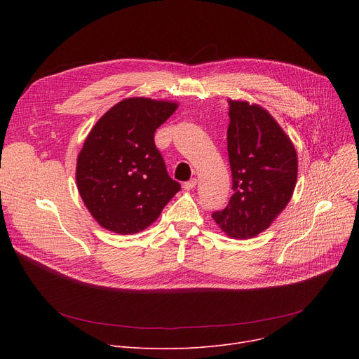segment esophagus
Masks as SVG:
<instances>
[{"label":"esophagus","mask_w":359,"mask_h":359,"mask_svg":"<svg viewBox=\"0 0 359 359\" xmlns=\"http://www.w3.org/2000/svg\"><path fill=\"white\" fill-rule=\"evenodd\" d=\"M195 186H196V179H191V180H187V182L183 183V189L184 191H192Z\"/></svg>","instance_id":"esophagus-1"}]
</instances>
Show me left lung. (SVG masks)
Masks as SVG:
<instances>
[{
  "instance_id": "obj_1",
  "label": "left lung",
  "mask_w": 359,
  "mask_h": 359,
  "mask_svg": "<svg viewBox=\"0 0 359 359\" xmlns=\"http://www.w3.org/2000/svg\"><path fill=\"white\" fill-rule=\"evenodd\" d=\"M229 115L233 196L212 218L224 233L244 240L265 231L284 211L297 183L298 161L291 140L265 109L230 100Z\"/></svg>"
}]
</instances>
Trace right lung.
Instances as JSON below:
<instances>
[{
	"label": "right lung",
	"instance_id": "obj_1",
	"mask_svg": "<svg viewBox=\"0 0 359 359\" xmlns=\"http://www.w3.org/2000/svg\"><path fill=\"white\" fill-rule=\"evenodd\" d=\"M176 107L170 102L126 99L91 129L79 154L77 184L102 227L119 234L138 233L180 191L154 142L156 129Z\"/></svg>",
	"mask_w": 359,
	"mask_h": 359
}]
</instances>
